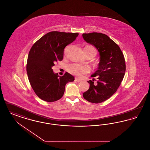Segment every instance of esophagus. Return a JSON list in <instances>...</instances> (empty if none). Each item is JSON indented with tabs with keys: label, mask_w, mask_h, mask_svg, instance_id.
Listing matches in <instances>:
<instances>
[{
	"label": "esophagus",
	"mask_w": 150,
	"mask_h": 150,
	"mask_svg": "<svg viewBox=\"0 0 150 150\" xmlns=\"http://www.w3.org/2000/svg\"><path fill=\"white\" fill-rule=\"evenodd\" d=\"M75 80L76 81H77V82H80V81H81V79H79L78 78H76L75 79Z\"/></svg>",
	"instance_id": "1"
}]
</instances>
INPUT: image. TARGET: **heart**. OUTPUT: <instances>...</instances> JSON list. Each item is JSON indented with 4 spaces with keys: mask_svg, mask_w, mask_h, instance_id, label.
Segmentation results:
<instances>
[{
    "mask_svg": "<svg viewBox=\"0 0 150 150\" xmlns=\"http://www.w3.org/2000/svg\"><path fill=\"white\" fill-rule=\"evenodd\" d=\"M88 53L96 54V50L92 46H87L84 49ZM67 71L72 75H76L79 77H81L84 74H88L90 72V68L86 65L79 64H69L67 66Z\"/></svg>",
    "mask_w": 150,
    "mask_h": 150,
    "instance_id": "heart-1",
    "label": "heart"
}]
</instances>
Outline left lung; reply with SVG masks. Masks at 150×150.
<instances>
[{
    "mask_svg": "<svg viewBox=\"0 0 150 150\" xmlns=\"http://www.w3.org/2000/svg\"><path fill=\"white\" fill-rule=\"evenodd\" d=\"M82 36L97 49L100 56L98 70L91 75L92 80L88 81L89 88L83 96L88 102L100 103L110 98L120 86L126 70L125 58L118 45L106 35L92 33Z\"/></svg>",
    "mask_w": 150,
    "mask_h": 150,
    "instance_id": "8db88e82",
    "label": "left lung"
}]
</instances>
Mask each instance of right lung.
Returning a JSON list of instances; mask_svg holds the SVG:
<instances>
[{
    "label": "right lung",
    "mask_w": 150,
    "mask_h": 150,
    "mask_svg": "<svg viewBox=\"0 0 150 150\" xmlns=\"http://www.w3.org/2000/svg\"><path fill=\"white\" fill-rule=\"evenodd\" d=\"M79 33L51 31L34 44L29 52L26 71L34 92L40 99L54 102L62 98L65 86L74 80L66 72L62 76L54 74L52 67L64 58V48L73 42Z\"/></svg>",
    "instance_id": "right-lung-1"
}]
</instances>
